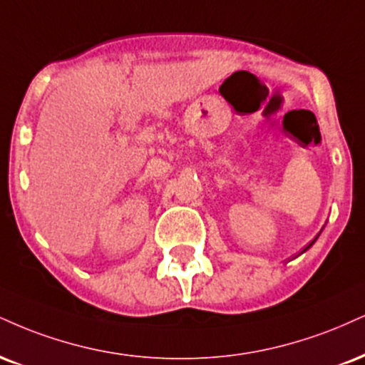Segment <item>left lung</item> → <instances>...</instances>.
Masks as SVG:
<instances>
[{
	"label": "left lung",
	"mask_w": 365,
	"mask_h": 365,
	"mask_svg": "<svg viewBox=\"0 0 365 365\" xmlns=\"http://www.w3.org/2000/svg\"><path fill=\"white\" fill-rule=\"evenodd\" d=\"M311 245H313V243H311ZM311 245H309V247H311Z\"/></svg>",
	"instance_id": "8db88e82"
}]
</instances>
